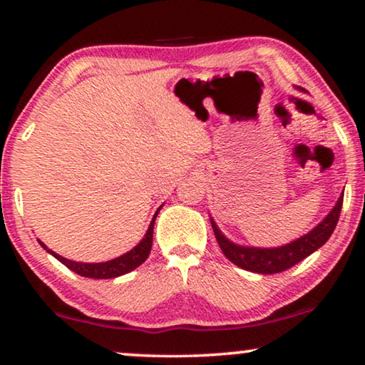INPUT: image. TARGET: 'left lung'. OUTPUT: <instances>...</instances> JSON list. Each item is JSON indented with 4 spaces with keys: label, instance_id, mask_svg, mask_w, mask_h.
<instances>
[{
    "label": "left lung",
    "instance_id": "8db88e82",
    "mask_svg": "<svg viewBox=\"0 0 365 365\" xmlns=\"http://www.w3.org/2000/svg\"><path fill=\"white\" fill-rule=\"evenodd\" d=\"M344 201V192L339 197V201L331 212L327 214V217L319 224L317 227H314L311 232L306 236L299 237L297 241L291 244H286L282 247H274V249H259V247H244L237 246L226 239L219 231L216 222L211 221L214 236L217 239L219 247L224 252L229 261L236 264L241 269L246 271L257 272V274H277L286 271V269L296 266L297 262H301L302 259L311 256L314 251H317L322 244L327 242V239L331 237L334 229L337 226L339 216H341Z\"/></svg>",
    "mask_w": 365,
    "mask_h": 365
}]
</instances>
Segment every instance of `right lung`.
Here are the masks:
<instances>
[{
	"instance_id": "right-lung-1",
	"label": "right lung",
	"mask_w": 365,
	"mask_h": 365,
	"mask_svg": "<svg viewBox=\"0 0 365 365\" xmlns=\"http://www.w3.org/2000/svg\"><path fill=\"white\" fill-rule=\"evenodd\" d=\"M159 212V209H158ZM158 212L154 214L151 224H149V229L146 232V236L143 237V241L138 244L136 247L131 249V251L123 254V256H119L116 259H113V261H108V262H96V264H88V262H74V261H69V259H64L56 254L51 249H48L44 244L39 241V244L46 249V251L51 254L58 259L59 262H63L64 266L68 269H71L73 272L79 274V276L83 277H91V279H111V277H118V276H123V274H128L131 272L133 269H136L141 266V264L146 261L149 252H151V247H153V229H154V221H156V216Z\"/></svg>"
}]
</instances>
